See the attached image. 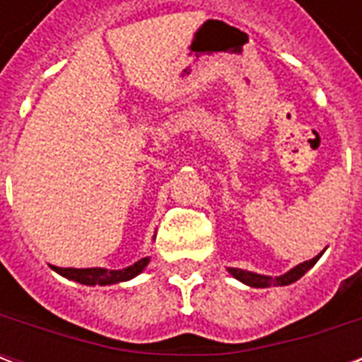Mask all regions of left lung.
<instances>
[{
    "label": "left lung",
    "mask_w": 362,
    "mask_h": 362,
    "mask_svg": "<svg viewBox=\"0 0 362 362\" xmlns=\"http://www.w3.org/2000/svg\"><path fill=\"white\" fill-rule=\"evenodd\" d=\"M320 256H322V254H320ZM320 256L308 259V262H304V264H298V266L293 267L291 272H287L285 275H279V277L258 275V273L244 272V269H236V267H228V273H230L233 277H236L238 281H243V283H246V285H250V287H258V288L281 287V285H288V283H295L296 279H300L304 273L308 272V269L318 262Z\"/></svg>",
    "instance_id": "1"
}]
</instances>
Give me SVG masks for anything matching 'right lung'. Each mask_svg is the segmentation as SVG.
Instances as JSON below:
<instances>
[{
  "mask_svg": "<svg viewBox=\"0 0 362 362\" xmlns=\"http://www.w3.org/2000/svg\"><path fill=\"white\" fill-rule=\"evenodd\" d=\"M149 258H143L135 262L134 266L126 267V269H104V267H87V269H75V267H56L52 266L59 275H64L67 279H74L83 285H112V283H119V281L134 279L135 275L147 267Z\"/></svg>",
  "mask_w": 362,
  "mask_h": 362,
  "instance_id": "right-lung-1",
  "label": "right lung"
}]
</instances>
